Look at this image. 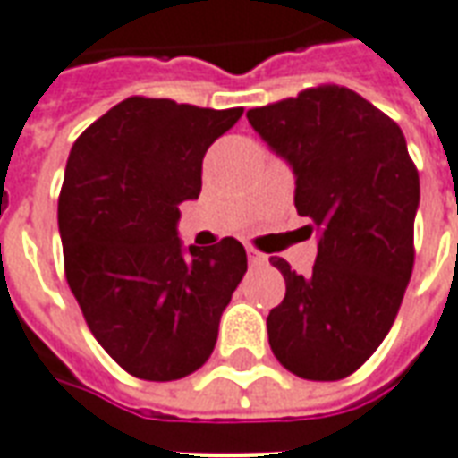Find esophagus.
I'll return each mask as SVG.
<instances>
[{
    "mask_svg": "<svg viewBox=\"0 0 458 458\" xmlns=\"http://www.w3.org/2000/svg\"><path fill=\"white\" fill-rule=\"evenodd\" d=\"M248 260H250V265H255V267H262V265H267V255H262V252H258L255 248H248Z\"/></svg>",
    "mask_w": 458,
    "mask_h": 458,
    "instance_id": "1",
    "label": "esophagus"
}]
</instances>
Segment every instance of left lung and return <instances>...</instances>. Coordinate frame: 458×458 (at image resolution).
I'll list each match as a JSON object with an SVG mask.
<instances>
[{"mask_svg":"<svg viewBox=\"0 0 458 458\" xmlns=\"http://www.w3.org/2000/svg\"><path fill=\"white\" fill-rule=\"evenodd\" d=\"M248 121L293 168L297 213L318 230L312 275L270 258L284 277L267 315L270 350L297 377L335 382L394 325L414 267L419 174L402 129L344 86L250 108Z\"/></svg>","mask_w":458,"mask_h":458,"instance_id":"1","label":"left lung"}]
</instances>
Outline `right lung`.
I'll return each mask as SVG.
<instances>
[{
  "mask_svg": "<svg viewBox=\"0 0 458 458\" xmlns=\"http://www.w3.org/2000/svg\"><path fill=\"white\" fill-rule=\"evenodd\" d=\"M242 108L131 96L76 139L62 196L64 267L86 325L123 369L174 382L208 362L245 248L178 238V206L200 196L203 156Z\"/></svg>",
  "mask_w": 458,
  "mask_h": 458,
  "instance_id": "obj_1",
  "label": "right lung"
}]
</instances>
